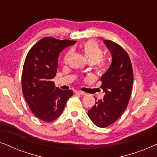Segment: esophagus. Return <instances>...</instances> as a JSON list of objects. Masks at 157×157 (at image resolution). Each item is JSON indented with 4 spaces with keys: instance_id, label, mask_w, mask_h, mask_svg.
Returning <instances> with one entry per match:
<instances>
[{
    "instance_id": "34e87169",
    "label": "esophagus",
    "mask_w": 157,
    "mask_h": 157,
    "mask_svg": "<svg viewBox=\"0 0 157 157\" xmlns=\"http://www.w3.org/2000/svg\"><path fill=\"white\" fill-rule=\"evenodd\" d=\"M76 93L78 94H80V95H82V96L86 95V94L85 92H83V91H76Z\"/></svg>"
}]
</instances>
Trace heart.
Segmentation results:
<instances>
[{
	"label": "heart",
	"instance_id": "heart-1",
	"mask_svg": "<svg viewBox=\"0 0 157 157\" xmlns=\"http://www.w3.org/2000/svg\"><path fill=\"white\" fill-rule=\"evenodd\" d=\"M81 49L86 58L88 61L91 63H94L96 68L100 71H103L106 68V62L104 59H102L103 51L100 48L97 43L94 40H89L83 43L81 46ZM70 53L68 52L64 56L63 61H67Z\"/></svg>",
	"mask_w": 157,
	"mask_h": 157
}]
</instances>
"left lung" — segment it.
Masks as SVG:
<instances>
[{"label": "left lung", "mask_w": 157, "mask_h": 157, "mask_svg": "<svg viewBox=\"0 0 157 157\" xmlns=\"http://www.w3.org/2000/svg\"><path fill=\"white\" fill-rule=\"evenodd\" d=\"M104 42L112 56L110 67L101 78V88L105 95L88 111L92 122L101 128L117 121L125 111L129 102L134 81L132 62L126 51L112 40H104Z\"/></svg>", "instance_id": "1"}]
</instances>
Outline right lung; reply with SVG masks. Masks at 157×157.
I'll list each match as a JSON object with an SVG mask.
<instances>
[{"instance_id": "1", "label": "right lung", "mask_w": 157, "mask_h": 157, "mask_svg": "<svg viewBox=\"0 0 157 157\" xmlns=\"http://www.w3.org/2000/svg\"><path fill=\"white\" fill-rule=\"evenodd\" d=\"M76 40L45 37L30 49L23 67L21 85L28 105L33 114L46 122L56 119L73 95L71 90L56 88L59 53Z\"/></svg>"}]
</instances>
